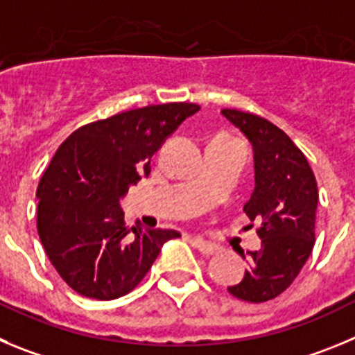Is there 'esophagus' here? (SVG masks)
I'll use <instances>...</instances> for the list:
<instances>
[{
    "label": "esophagus",
    "mask_w": 355,
    "mask_h": 355,
    "mask_svg": "<svg viewBox=\"0 0 355 355\" xmlns=\"http://www.w3.org/2000/svg\"><path fill=\"white\" fill-rule=\"evenodd\" d=\"M191 245H193L196 250H200L203 256H214V254L218 252L217 245L210 243V241H205L203 238H193V240H191Z\"/></svg>",
    "instance_id": "1"
}]
</instances>
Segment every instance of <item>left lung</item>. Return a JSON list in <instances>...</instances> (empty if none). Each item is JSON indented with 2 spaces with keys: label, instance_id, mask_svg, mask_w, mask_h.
<instances>
[{
  "label": "left lung",
  "instance_id": "obj_1",
  "mask_svg": "<svg viewBox=\"0 0 355 355\" xmlns=\"http://www.w3.org/2000/svg\"><path fill=\"white\" fill-rule=\"evenodd\" d=\"M254 147L256 187L243 211L259 220L261 248L240 254L247 259L245 277L227 287L234 297L264 303L282 294L312 254L319 201L315 175L303 152L286 132L259 115L224 108Z\"/></svg>",
  "mask_w": 355,
  "mask_h": 355
}]
</instances>
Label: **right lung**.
Here are the masks:
<instances>
[{"label":"right lung","instance_id":"right-lung-1","mask_svg":"<svg viewBox=\"0 0 355 355\" xmlns=\"http://www.w3.org/2000/svg\"><path fill=\"white\" fill-rule=\"evenodd\" d=\"M200 110L194 103H164L128 110L73 131L36 189L40 240L75 293L115 300L144 280L173 230L124 224L121 198L150 173L162 141Z\"/></svg>","mask_w":355,"mask_h":355}]
</instances>
